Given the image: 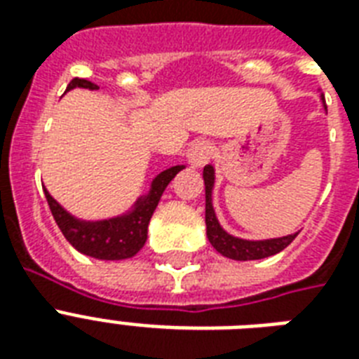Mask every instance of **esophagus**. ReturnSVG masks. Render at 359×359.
Wrapping results in <instances>:
<instances>
[{
  "mask_svg": "<svg viewBox=\"0 0 359 359\" xmlns=\"http://www.w3.org/2000/svg\"><path fill=\"white\" fill-rule=\"evenodd\" d=\"M210 156H212V145L207 140L194 141L186 151V158L191 168H203L210 160Z\"/></svg>",
  "mask_w": 359,
  "mask_h": 359,
  "instance_id": "obj_1",
  "label": "esophagus"
}]
</instances>
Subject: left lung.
<instances>
[{
  "label": "left lung",
  "instance_id": "8db88e82",
  "mask_svg": "<svg viewBox=\"0 0 359 359\" xmlns=\"http://www.w3.org/2000/svg\"><path fill=\"white\" fill-rule=\"evenodd\" d=\"M203 180H205V224H207V236L208 242L214 245V250L222 253L227 259L235 261H257L264 257L276 255L279 251H283L287 245L296 238L294 235L281 236V238L270 240H242L229 235L222 229L216 212L212 207V188H214V168L205 165L203 169Z\"/></svg>",
  "mask_w": 359,
  "mask_h": 359
}]
</instances>
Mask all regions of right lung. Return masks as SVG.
Here are the masks:
<instances>
[{
  "label": "right lung",
  "instance_id": "add662e5",
  "mask_svg": "<svg viewBox=\"0 0 359 359\" xmlns=\"http://www.w3.org/2000/svg\"><path fill=\"white\" fill-rule=\"evenodd\" d=\"M74 87H83L91 91L98 89L97 83L83 80V78H74L67 87V91ZM180 169H184V165H173L156 175L149 194L141 196L130 212L117 218L100 219V222H83V219L74 218L48 194L46 188H44V196H46L55 224L76 250L83 255L102 259V261H121V259L134 257L145 245L147 229H149L152 212L156 210L163 190L168 188V184Z\"/></svg>",
  "mask_w": 359,
  "mask_h": 359
}]
</instances>
